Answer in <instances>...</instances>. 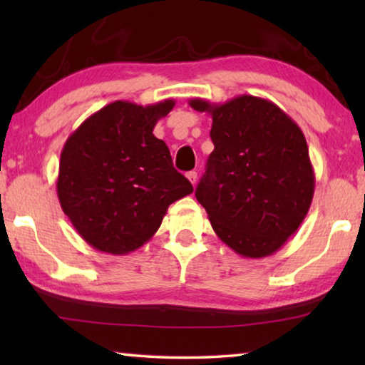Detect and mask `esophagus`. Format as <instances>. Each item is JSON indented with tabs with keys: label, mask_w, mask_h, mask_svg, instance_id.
Segmentation results:
<instances>
[{
	"label": "esophagus",
	"mask_w": 365,
	"mask_h": 365,
	"mask_svg": "<svg viewBox=\"0 0 365 365\" xmlns=\"http://www.w3.org/2000/svg\"><path fill=\"white\" fill-rule=\"evenodd\" d=\"M187 178H188V180L191 182V185H196V182H197V172H195V170L188 172V174H187Z\"/></svg>",
	"instance_id": "1"
}]
</instances>
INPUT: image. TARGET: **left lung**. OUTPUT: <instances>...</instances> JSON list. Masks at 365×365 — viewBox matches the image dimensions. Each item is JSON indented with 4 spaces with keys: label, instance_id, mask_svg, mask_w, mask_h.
I'll return each instance as SVG.
<instances>
[{
    "label": "left lung",
    "instance_id": "1",
    "mask_svg": "<svg viewBox=\"0 0 365 365\" xmlns=\"http://www.w3.org/2000/svg\"><path fill=\"white\" fill-rule=\"evenodd\" d=\"M190 106L212 117L214 151L195 195L215 235L243 257L274 255L312 202L316 175L304 133L264 98H193Z\"/></svg>",
    "mask_w": 365,
    "mask_h": 365
}]
</instances>
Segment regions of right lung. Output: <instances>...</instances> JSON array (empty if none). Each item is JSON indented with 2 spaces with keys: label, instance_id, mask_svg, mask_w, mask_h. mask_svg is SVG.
I'll return each instance as SVG.
<instances>
[{
  "label": "right lung",
  "instance_id": "obj_1",
  "mask_svg": "<svg viewBox=\"0 0 365 365\" xmlns=\"http://www.w3.org/2000/svg\"><path fill=\"white\" fill-rule=\"evenodd\" d=\"M174 100L140 106L114 101L85 119L66 140L58 197L86 243L108 255H128L158 232L168 207L193 193L172 165L169 148L153 135Z\"/></svg>",
  "mask_w": 365,
  "mask_h": 365
}]
</instances>
